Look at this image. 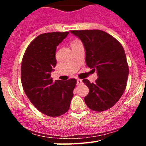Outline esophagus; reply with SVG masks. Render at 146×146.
Masks as SVG:
<instances>
[{
	"label": "esophagus",
	"instance_id": "1",
	"mask_svg": "<svg viewBox=\"0 0 146 146\" xmlns=\"http://www.w3.org/2000/svg\"><path fill=\"white\" fill-rule=\"evenodd\" d=\"M82 83V80H80V79H78L77 80V84H81Z\"/></svg>",
	"mask_w": 146,
	"mask_h": 146
}]
</instances>
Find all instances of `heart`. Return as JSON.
Masks as SVG:
<instances>
[{"instance_id": "b5f03b06", "label": "heart", "mask_w": 146, "mask_h": 146, "mask_svg": "<svg viewBox=\"0 0 146 146\" xmlns=\"http://www.w3.org/2000/svg\"><path fill=\"white\" fill-rule=\"evenodd\" d=\"M78 42V40H74V41H73V42H72V43H74V42Z\"/></svg>"}]
</instances>
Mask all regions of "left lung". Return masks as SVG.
<instances>
[{"mask_svg":"<svg viewBox=\"0 0 146 146\" xmlns=\"http://www.w3.org/2000/svg\"><path fill=\"white\" fill-rule=\"evenodd\" d=\"M86 50V62L96 70L95 83L84 79L89 88L84 102L90 109L104 111L119 101L125 89L129 68L122 45L114 37L102 30H73Z\"/></svg>","mask_w":146,"mask_h":146,"instance_id":"left-lung-1","label":"left lung"}]
</instances>
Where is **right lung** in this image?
Segmentation results:
<instances>
[{
	"mask_svg": "<svg viewBox=\"0 0 146 146\" xmlns=\"http://www.w3.org/2000/svg\"><path fill=\"white\" fill-rule=\"evenodd\" d=\"M68 34L44 33L29 44L21 64V82L25 94L41 113L59 117L69 109L76 85L75 79L53 81L51 73L56 66L57 46Z\"/></svg>",
	"mask_w": 146,
	"mask_h": 146,
	"instance_id": "add662e5",
	"label": "right lung"
}]
</instances>
